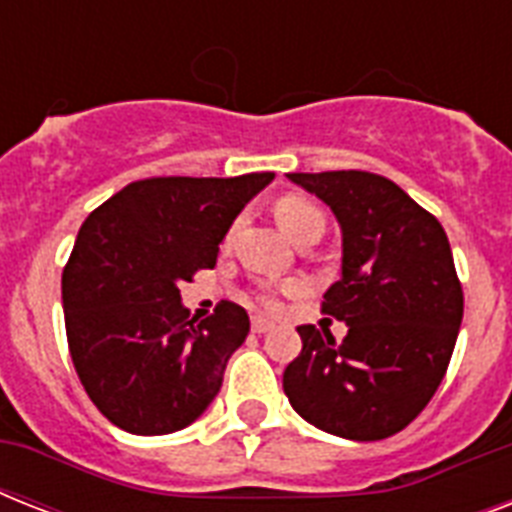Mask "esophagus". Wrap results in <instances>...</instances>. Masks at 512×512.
Returning <instances> with one entry per match:
<instances>
[{
	"label": "esophagus",
	"instance_id": "obj_1",
	"mask_svg": "<svg viewBox=\"0 0 512 512\" xmlns=\"http://www.w3.org/2000/svg\"><path fill=\"white\" fill-rule=\"evenodd\" d=\"M271 329L273 321L263 319V316H255V319H252V332H255V335H265V332H271Z\"/></svg>",
	"mask_w": 512,
	"mask_h": 512
}]
</instances>
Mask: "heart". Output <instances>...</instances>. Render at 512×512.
Listing matches in <instances>:
<instances>
[{"label": "heart", "mask_w": 512, "mask_h": 512, "mask_svg": "<svg viewBox=\"0 0 512 512\" xmlns=\"http://www.w3.org/2000/svg\"><path fill=\"white\" fill-rule=\"evenodd\" d=\"M276 220H279V225L292 241H297L308 231H324V215L313 207L311 201L297 199V196H287V199H281L279 204H276ZM297 289H300L297 284H289V287H284V292H287V295H295ZM260 300H263V305H268V308H276V305H279V297L273 295V292H263Z\"/></svg>", "instance_id": "1"}]
</instances>
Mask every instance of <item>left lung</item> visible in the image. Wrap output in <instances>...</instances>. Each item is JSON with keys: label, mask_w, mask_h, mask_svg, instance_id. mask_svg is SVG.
<instances>
[{"label": "left lung", "mask_w": 512, "mask_h": 512, "mask_svg": "<svg viewBox=\"0 0 512 512\" xmlns=\"http://www.w3.org/2000/svg\"><path fill=\"white\" fill-rule=\"evenodd\" d=\"M337 217L342 276L324 313L345 321L297 327L303 350L284 369V393L305 422L350 441L404 430L444 380L462 324V287L449 239L393 180L361 170L289 172Z\"/></svg>", "instance_id": "obj_1"}]
</instances>
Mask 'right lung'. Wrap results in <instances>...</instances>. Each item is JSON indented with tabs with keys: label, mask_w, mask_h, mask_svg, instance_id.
<instances>
[{
	"label": "right lung",
	"mask_w": 512,
	"mask_h": 512,
	"mask_svg": "<svg viewBox=\"0 0 512 512\" xmlns=\"http://www.w3.org/2000/svg\"><path fill=\"white\" fill-rule=\"evenodd\" d=\"M273 177L138 180L82 223L63 271L68 350L87 396L116 428L167 436L220 393L249 316L220 303L209 319H188L180 284L215 268L233 220Z\"/></svg>",
	"instance_id": "1"
}]
</instances>
